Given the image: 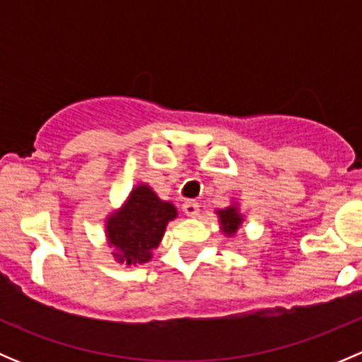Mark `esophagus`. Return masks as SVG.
<instances>
[{
	"instance_id": "obj_1",
	"label": "esophagus",
	"mask_w": 362,
	"mask_h": 362,
	"mask_svg": "<svg viewBox=\"0 0 362 362\" xmlns=\"http://www.w3.org/2000/svg\"><path fill=\"white\" fill-rule=\"evenodd\" d=\"M182 210L189 217H196L199 214V203L194 202V199H187V202L182 204Z\"/></svg>"
}]
</instances>
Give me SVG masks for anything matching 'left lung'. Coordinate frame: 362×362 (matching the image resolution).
Wrapping results in <instances>:
<instances>
[{"label":"left lung","mask_w":362,"mask_h":362,"mask_svg":"<svg viewBox=\"0 0 362 362\" xmlns=\"http://www.w3.org/2000/svg\"><path fill=\"white\" fill-rule=\"evenodd\" d=\"M218 218H221V224H222V231L226 233L228 236H233L236 233V229L240 228L242 224V217L238 214V208L235 206H229L226 210H218Z\"/></svg>","instance_id":"1"}]
</instances>
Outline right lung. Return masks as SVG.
<instances>
[{"instance_id": "right-lung-1", "label": "right lung", "mask_w": 362, "mask_h": 362, "mask_svg": "<svg viewBox=\"0 0 362 362\" xmlns=\"http://www.w3.org/2000/svg\"><path fill=\"white\" fill-rule=\"evenodd\" d=\"M177 217V208L156 196L148 185L133 189L127 203L108 217L107 235L113 257L126 264H141L158 249L164 229Z\"/></svg>"}]
</instances>
